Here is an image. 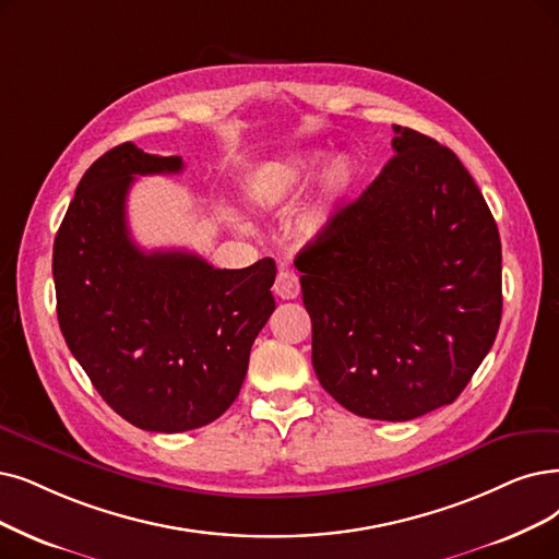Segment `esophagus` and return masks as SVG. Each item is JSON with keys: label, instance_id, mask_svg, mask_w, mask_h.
Wrapping results in <instances>:
<instances>
[{"label": "esophagus", "instance_id": "1", "mask_svg": "<svg viewBox=\"0 0 559 559\" xmlns=\"http://www.w3.org/2000/svg\"><path fill=\"white\" fill-rule=\"evenodd\" d=\"M275 294L282 300H294L300 294V280L294 271H288V267H282L277 280H275Z\"/></svg>", "mask_w": 559, "mask_h": 559}]
</instances>
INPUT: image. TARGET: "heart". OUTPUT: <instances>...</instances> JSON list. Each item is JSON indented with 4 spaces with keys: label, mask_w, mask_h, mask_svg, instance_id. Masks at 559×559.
Masks as SVG:
<instances>
[{
    "label": "heart",
    "mask_w": 559,
    "mask_h": 559,
    "mask_svg": "<svg viewBox=\"0 0 559 559\" xmlns=\"http://www.w3.org/2000/svg\"><path fill=\"white\" fill-rule=\"evenodd\" d=\"M321 163H323V155H311V158H305V160H294L288 165L267 169L259 183V202L267 209L282 204L286 197L296 194L311 181V176L317 174ZM355 181H357L355 167L350 163H337L328 171V192L332 199H342L355 188Z\"/></svg>",
    "instance_id": "obj_1"
}]
</instances>
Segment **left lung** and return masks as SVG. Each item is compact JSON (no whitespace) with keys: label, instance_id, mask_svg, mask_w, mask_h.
Here are the masks:
<instances>
[{"label":"left lung","instance_id":"8db88e82","mask_svg":"<svg viewBox=\"0 0 559 559\" xmlns=\"http://www.w3.org/2000/svg\"><path fill=\"white\" fill-rule=\"evenodd\" d=\"M394 158L296 257L311 365L346 411L406 421L471 383L502 319V248L448 146L394 126Z\"/></svg>","mask_w":559,"mask_h":559}]
</instances>
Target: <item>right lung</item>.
<instances>
[{
    "instance_id": "right-lung-1",
    "label": "right lung",
    "mask_w": 559,
    "mask_h": 559,
    "mask_svg": "<svg viewBox=\"0 0 559 559\" xmlns=\"http://www.w3.org/2000/svg\"><path fill=\"white\" fill-rule=\"evenodd\" d=\"M181 169L178 155L132 142L107 151L82 176L52 254L66 344L111 411L155 433L206 427L234 404L275 309L273 259L219 271L192 252L132 242L135 176Z\"/></svg>"
}]
</instances>
